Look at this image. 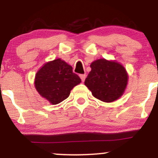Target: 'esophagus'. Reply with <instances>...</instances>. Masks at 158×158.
I'll list each match as a JSON object with an SVG mask.
<instances>
[{
  "label": "esophagus",
  "instance_id": "obj_1",
  "mask_svg": "<svg viewBox=\"0 0 158 158\" xmlns=\"http://www.w3.org/2000/svg\"><path fill=\"white\" fill-rule=\"evenodd\" d=\"M79 77H80L81 81H84L85 78H86V75H85V74H80V75H79Z\"/></svg>",
  "mask_w": 158,
  "mask_h": 158
}]
</instances>
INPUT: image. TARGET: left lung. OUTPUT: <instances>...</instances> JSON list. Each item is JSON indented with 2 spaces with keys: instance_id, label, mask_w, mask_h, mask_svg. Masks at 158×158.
I'll list each match as a JSON object with an SVG mask.
<instances>
[{
  "instance_id": "8db88e82",
  "label": "left lung",
  "mask_w": 158,
  "mask_h": 158,
  "mask_svg": "<svg viewBox=\"0 0 158 158\" xmlns=\"http://www.w3.org/2000/svg\"><path fill=\"white\" fill-rule=\"evenodd\" d=\"M90 68L85 85L94 97L110 102L123 95L128 82V74L122 65L101 59L92 62Z\"/></svg>"
}]
</instances>
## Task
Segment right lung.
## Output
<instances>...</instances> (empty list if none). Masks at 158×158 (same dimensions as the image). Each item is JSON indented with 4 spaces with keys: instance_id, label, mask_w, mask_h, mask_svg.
<instances>
[{
    "instance_id": "obj_1",
    "label": "right lung",
    "mask_w": 158,
    "mask_h": 158,
    "mask_svg": "<svg viewBox=\"0 0 158 158\" xmlns=\"http://www.w3.org/2000/svg\"><path fill=\"white\" fill-rule=\"evenodd\" d=\"M80 82L73 68L58 59L45 64L37 72L35 86L41 97L56 105L67 99L70 90Z\"/></svg>"
}]
</instances>
